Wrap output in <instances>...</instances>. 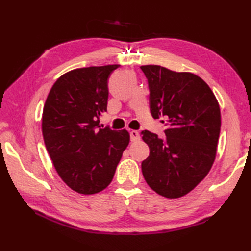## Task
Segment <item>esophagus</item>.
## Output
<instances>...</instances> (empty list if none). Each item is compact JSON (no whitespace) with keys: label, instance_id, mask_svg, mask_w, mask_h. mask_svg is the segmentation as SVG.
<instances>
[{"label":"esophagus","instance_id":"esophagus-1","mask_svg":"<svg viewBox=\"0 0 251 251\" xmlns=\"http://www.w3.org/2000/svg\"><path fill=\"white\" fill-rule=\"evenodd\" d=\"M130 140L134 142V141H137L140 139V136H139V132H138L137 130H130Z\"/></svg>","mask_w":251,"mask_h":251}]
</instances>
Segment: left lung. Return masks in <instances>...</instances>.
I'll return each mask as SVG.
<instances>
[{"mask_svg": "<svg viewBox=\"0 0 251 251\" xmlns=\"http://www.w3.org/2000/svg\"><path fill=\"white\" fill-rule=\"evenodd\" d=\"M150 89V111L164 117V138L141 131L150 155L141 169L149 186L167 199L188 194L214 164L221 114L216 96L205 81L190 72L161 66H141ZM164 123V121H162Z\"/></svg>", "mask_w": 251, "mask_h": 251, "instance_id": "8db88e82", "label": "left lung"}]
</instances>
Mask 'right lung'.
<instances>
[{
  "mask_svg": "<svg viewBox=\"0 0 251 251\" xmlns=\"http://www.w3.org/2000/svg\"><path fill=\"white\" fill-rule=\"evenodd\" d=\"M119 65L79 68L52 85L42 116L46 150L69 188L89 195L108 186L129 143L128 131L101 127L108 79Z\"/></svg>",
  "mask_w": 251,
  "mask_h": 251,
  "instance_id": "obj_1",
  "label": "right lung"
}]
</instances>
